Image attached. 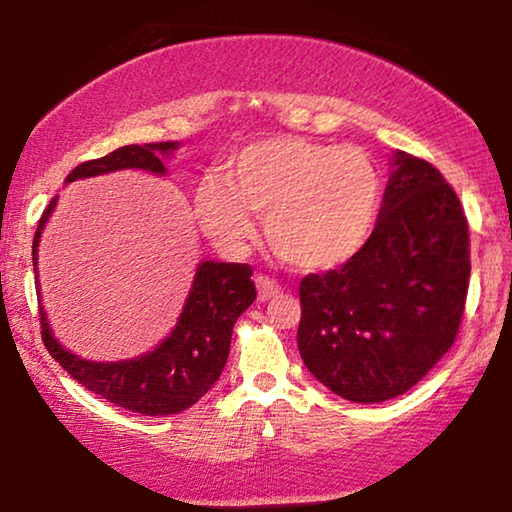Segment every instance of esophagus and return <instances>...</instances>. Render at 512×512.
Returning a JSON list of instances; mask_svg holds the SVG:
<instances>
[{
  "instance_id": "1",
  "label": "esophagus",
  "mask_w": 512,
  "mask_h": 512,
  "mask_svg": "<svg viewBox=\"0 0 512 512\" xmlns=\"http://www.w3.org/2000/svg\"><path fill=\"white\" fill-rule=\"evenodd\" d=\"M256 289H258V298L270 300V298H275L279 291H282V286H279L275 279L261 275V277H256Z\"/></svg>"
}]
</instances>
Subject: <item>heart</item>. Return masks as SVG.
Returning a JSON list of instances; mask_svg holds the SVG:
<instances>
[{"label": "heart", "instance_id": "heart-1", "mask_svg": "<svg viewBox=\"0 0 512 512\" xmlns=\"http://www.w3.org/2000/svg\"><path fill=\"white\" fill-rule=\"evenodd\" d=\"M382 207V177L359 146L305 137H268L230 156L223 177L195 188V216L223 251L256 237L251 214L265 216V237L298 270H331L366 247Z\"/></svg>", "mask_w": 512, "mask_h": 512}]
</instances>
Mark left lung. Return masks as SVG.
I'll list each match as a JSON object with an SVG mask.
<instances>
[{"instance_id":"8db88e82","label":"left lung","mask_w":512,"mask_h":512,"mask_svg":"<svg viewBox=\"0 0 512 512\" xmlns=\"http://www.w3.org/2000/svg\"><path fill=\"white\" fill-rule=\"evenodd\" d=\"M468 247L454 188L431 163L396 151L366 247L342 268L300 282L298 349L307 370L354 403L415 387L459 333Z\"/></svg>"}]
</instances>
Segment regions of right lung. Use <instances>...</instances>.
<instances>
[{"label": "right lung", "instance_id": "right-lung-1", "mask_svg": "<svg viewBox=\"0 0 512 512\" xmlns=\"http://www.w3.org/2000/svg\"><path fill=\"white\" fill-rule=\"evenodd\" d=\"M177 142L130 144L111 151L109 156L86 160L67 174V184L76 179L97 177L116 170H146L165 174L163 156L177 149ZM55 202L41 214L32 242V261L37 272V247L44 223L51 216ZM256 300V286L251 282V268L244 263L202 261L193 277L184 312L170 333L153 352L130 361L97 363L86 361L60 345L53 338L44 307H39L41 340L48 354L93 394L130 412L149 417L177 415L198 403L214 382L219 380L228 361L233 326L240 314Z\"/></svg>", "mask_w": 512, "mask_h": 512}]
</instances>
